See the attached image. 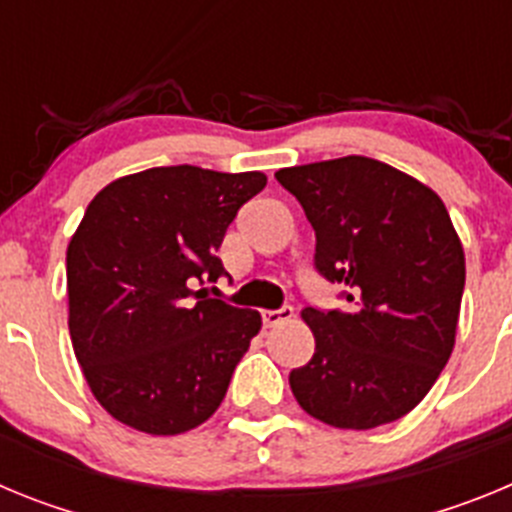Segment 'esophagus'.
<instances>
[{
	"mask_svg": "<svg viewBox=\"0 0 512 512\" xmlns=\"http://www.w3.org/2000/svg\"><path fill=\"white\" fill-rule=\"evenodd\" d=\"M261 318H264V325L274 328V325L284 323V320L295 318V310H292L289 305H284V307H279V310H264L261 312Z\"/></svg>",
	"mask_w": 512,
	"mask_h": 512,
	"instance_id": "34e87169",
	"label": "esophagus"
}]
</instances>
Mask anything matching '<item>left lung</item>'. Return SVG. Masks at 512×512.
<instances>
[{"mask_svg":"<svg viewBox=\"0 0 512 512\" xmlns=\"http://www.w3.org/2000/svg\"><path fill=\"white\" fill-rule=\"evenodd\" d=\"M315 230V269L348 310L305 307L315 354L289 372L300 408L333 428L400 420L449 361L464 248L433 189L390 164L343 156L279 169Z\"/></svg>","mask_w":512,"mask_h":512,"instance_id":"1","label":"left lung"}]
</instances>
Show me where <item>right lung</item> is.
Returning a JSON list of instances; mask_svg holds the SVG:
<instances>
[{
    "instance_id": "right-lung-1",
    "label": "right lung",
    "mask_w": 512,
    "mask_h": 512,
    "mask_svg": "<svg viewBox=\"0 0 512 512\" xmlns=\"http://www.w3.org/2000/svg\"><path fill=\"white\" fill-rule=\"evenodd\" d=\"M264 187L261 171L156 166L89 202L66 251L69 333L89 390L115 420L176 436L220 408L261 315L192 284L223 277L225 230Z\"/></svg>"
}]
</instances>
